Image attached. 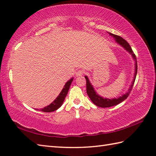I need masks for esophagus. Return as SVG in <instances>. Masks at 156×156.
I'll return each mask as SVG.
<instances>
[{
	"instance_id": "1",
	"label": "esophagus",
	"mask_w": 156,
	"mask_h": 156,
	"mask_svg": "<svg viewBox=\"0 0 156 156\" xmlns=\"http://www.w3.org/2000/svg\"><path fill=\"white\" fill-rule=\"evenodd\" d=\"M84 71L82 70V69H79L77 72H76V77H81L82 76H83Z\"/></svg>"
}]
</instances>
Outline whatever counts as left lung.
I'll list each match as a JSON object with an SVG mask.
<instances>
[{
  "label": "left lung",
  "instance_id": "1",
  "mask_svg": "<svg viewBox=\"0 0 156 156\" xmlns=\"http://www.w3.org/2000/svg\"><path fill=\"white\" fill-rule=\"evenodd\" d=\"M109 35H111V37L114 38L115 43H117L118 45H119L122 48H124L126 51H128L130 54L133 58V60L135 62V72H134V77L132 81L131 85L129 86V88L127 90V91L125 92V94H122L121 97H119L117 98H104L102 96L99 95L97 92L94 90V88L92 84H91L90 81L89 80L87 76H85L84 77L87 80V92L89 98H90V100L93 103L99 107L102 108H107V107H113V106L117 105L119 103H121L122 101H124L126 98L128 97V96L130 94V92L133 88V86L134 84V82L135 80V78L137 76V59L135 57V55L133 54V51L132 50L131 46L127 43V41H125L124 39H122L120 36L116 35L111 34V33L108 32Z\"/></svg>",
  "mask_w": 156,
  "mask_h": 156
}]
</instances>
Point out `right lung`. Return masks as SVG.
Listing matches in <instances>:
<instances>
[{
    "label": "right lung",
    "instance_id": "right-lung-1",
    "mask_svg": "<svg viewBox=\"0 0 156 156\" xmlns=\"http://www.w3.org/2000/svg\"><path fill=\"white\" fill-rule=\"evenodd\" d=\"M73 80H74V78L73 77L71 79H69V80L66 82L65 85L64 86V88H63L62 91L60 92V93L59 94L57 98H56L50 105L46 106L45 107L43 108H40L39 109V111L42 112H53V111H56L57 109H58L59 107H60L62 105L63 102L64 101V99L66 97V95L68 94L69 88L70 87V85L72 84Z\"/></svg>",
    "mask_w": 156,
    "mask_h": 156
}]
</instances>
